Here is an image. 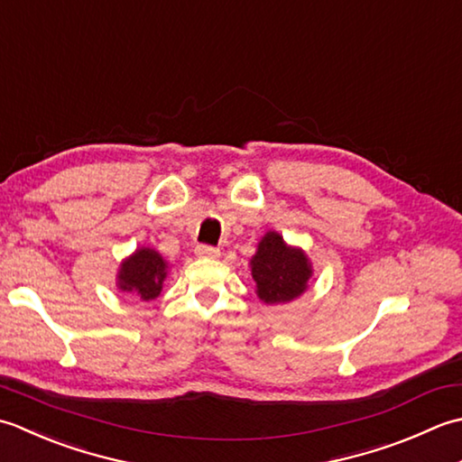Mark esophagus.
<instances>
[{
  "label": "esophagus",
  "mask_w": 462,
  "mask_h": 462,
  "mask_svg": "<svg viewBox=\"0 0 462 462\" xmlns=\"http://www.w3.org/2000/svg\"><path fill=\"white\" fill-rule=\"evenodd\" d=\"M195 255L197 257H205V259H217L219 257V249L217 247H211V245H197Z\"/></svg>",
  "instance_id": "obj_1"
}]
</instances>
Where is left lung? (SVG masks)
Here are the masks:
<instances>
[{
	"label": "left lung",
	"mask_w": 462,
	"mask_h": 462,
	"mask_svg": "<svg viewBox=\"0 0 462 462\" xmlns=\"http://www.w3.org/2000/svg\"><path fill=\"white\" fill-rule=\"evenodd\" d=\"M251 275L263 303L279 305L305 293L313 269L303 249L289 247L279 233L269 231L251 257Z\"/></svg>",
	"instance_id": "left-lung-1"
}]
</instances>
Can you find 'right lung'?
<instances>
[{
    "mask_svg": "<svg viewBox=\"0 0 462 462\" xmlns=\"http://www.w3.org/2000/svg\"><path fill=\"white\" fill-rule=\"evenodd\" d=\"M167 269V261L155 249L141 247L121 263L117 287L127 293H137L141 300H153L162 293Z\"/></svg>",
    "mask_w": 462,
    "mask_h": 462,
    "instance_id": "1",
    "label": "right lung"
}]
</instances>
